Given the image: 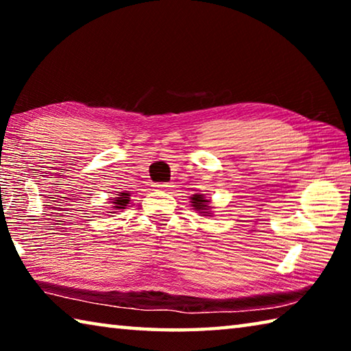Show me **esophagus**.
Instances as JSON below:
<instances>
[{"label": "esophagus", "mask_w": 351, "mask_h": 351, "mask_svg": "<svg viewBox=\"0 0 351 351\" xmlns=\"http://www.w3.org/2000/svg\"><path fill=\"white\" fill-rule=\"evenodd\" d=\"M154 187L159 189V190H167L170 186H169V184H165V182H158V184H154Z\"/></svg>", "instance_id": "esophagus-1"}]
</instances>
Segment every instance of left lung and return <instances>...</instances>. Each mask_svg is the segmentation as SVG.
<instances>
[{"mask_svg":"<svg viewBox=\"0 0 351 351\" xmlns=\"http://www.w3.org/2000/svg\"><path fill=\"white\" fill-rule=\"evenodd\" d=\"M190 203H192V207L195 210H198V213H203V215H207V217H210L209 215V209H210V201L207 199L204 195H193V197H190Z\"/></svg>","mask_w":351,"mask_h":351,"instance_id":"obj_1","label":"left lung"}]
</instances>
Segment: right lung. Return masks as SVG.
Instances as JSON below:
<instances>
[{
  "instance_id": "obj_1",
  "label": "right lung",
  "mask_w": 351,
  "mask_h": 351,
  "mask_svg": "<svg viewBox=\"0 0 351 351\" xmlns=\"http://www.w3.org/2000/svg\"><path fill=\"white\" fill-rule=\"evenodd\" d=\"M112 203V209L119 210V209H125L127 204L130 203V195L128 193H119L117 197L111 201Z\"/></svg>"
}]
</instances>
